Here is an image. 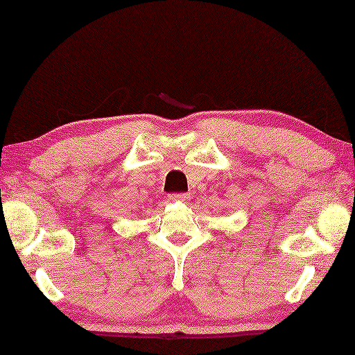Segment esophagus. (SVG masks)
I'll return each instance as SVG.
<instances>
[{
	"mask_svg": "<svg viewBox=\"0 0 355 355\" xmlns=\"http://www.w3.org/2000/svg\"><path fill=\"white\" fill-rule=\"evenodd\" d=\"M188 194L187 193H173V194H168V201H188Z\"/></svg>",
	"mask_w": 355,
	"mask_h": 355,
	"instance_id": "obj_1",
	"label": "esophagus"
}]
</instances>
